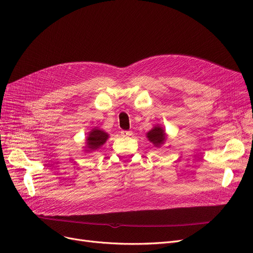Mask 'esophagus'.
I'll return each instance as SVG.
<instances>
[{
  "label": "esophagus",
  "instance_id": "esophagus-1",
  "mask_svg": "<svg viewBox=\"0 0 253 253\" xmlns=\"http://www.w3.org/2000/svg\"><path fill=\"white\" fill-rule=\"evenodd\" d=\"M121 135L124 136V137L130 136V135H132V131H125V130H122V131H121Z\"/></svg>",
  "mask_w": 253,
  "mask_h": 253
}]
</instances>
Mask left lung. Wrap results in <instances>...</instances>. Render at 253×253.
<instances>
[{
  "instance_id": "obj_1",
  "label": "left lung",
  "mask_w": 253,
  "mask_h": 253,
  "mask_svg": "<svg viewBox=\"0 0 253 253\" xmlns=\"http://www.w3.org/2000/svg\"><path fill=\"white\" fill-rule=\"evenodd\" d=\"M148 139L154 144V147L156 148H161L163 144L168 139V135L165 132L164 128L161 125H155L149 132L147 133Z\"/></svg>"
}]
</instances>
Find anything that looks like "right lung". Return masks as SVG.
Listing matches in <instances>:
<instances>
[{
	"label": "right lung",
	"instance_id": "1",
	"mask_svg": "<svg viewBox=\"0 0 253 253\" xmlns=\"http://www.w3.org/2000/svg\"><path fill=\"white\" fill-rule=\"evenodd\" d=\"M109 137H110V134L104 130L99 129L98 127L92 128L88 132V136L86 137L85 147H83L84 152L89 153V152H93L100 149L106 142V140L109 139Z\"/></svg>",
	"mask_w": 253,
	"mask_h": 253
}]
</instances>
